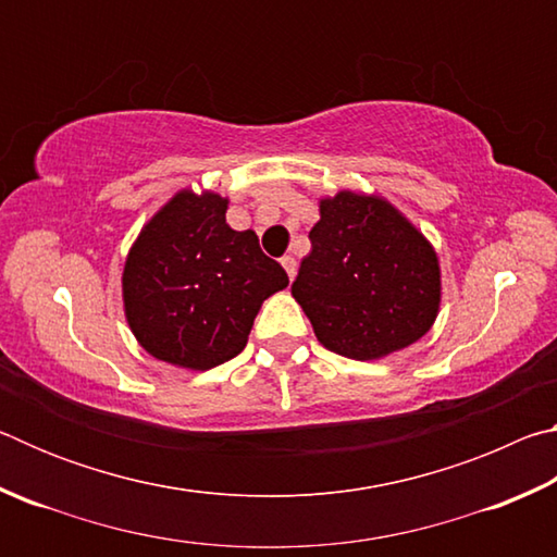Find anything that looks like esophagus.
Wrapping results in <instances>:
<instances>
[{
    "mask_svg": "<svg viewBox=\"0 0 557 557\" xmlns=\"http://www.w3.org/2000/svg\"><path fill=\"white\" fill-rule=\"evenodd\" d=\"M280 262H282V268H285L287 277H289V280H295V275H297V260L292 258V256H285V258H282Z\"/></svg>",
    "mask_w": 557,
    "mask_h": 557,
    "instance_id": "obj_1",
    "label": "esophagus"
}]
</instances>
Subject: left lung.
I'll use <instances>...</instances> for the list:
<instances>
[{
	"mask_svg": "<svg viewBox=\"0 0 557 557\" xmlns=\"http://www.w3.org/2000/svg\"><path fill=\"white\" fill-rule=\"evenodd\" d=\"M319 213L292 282L319 342L371 361L425 336L440 309V265L425 235L379 196L338 191Z\"/></svg>",
	"mask_w": 557,
	"mask_h": 557,
	"instance_id": "obj_1",
	"label": "left lung"
}]
</instances>
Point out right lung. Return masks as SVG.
<instances>
[{"label": "right lung", "mask_w": 557, "mask_h": 557, "mask_svg": "<svg viewBox=\"0 0 557 557\" xmlns=\"http://www.w3.org/2000/svg\"><path fill=\"white\" fill-rule=\"evenodd\" d=\"M219 194L182 191L132 245L122 297L125 317L147 354L206 371L238 356L260 305L289 285L280 262L252 231L225 223Z\"/></svg>", "instance_id": "right-lung-1"}]
</instances>
